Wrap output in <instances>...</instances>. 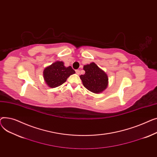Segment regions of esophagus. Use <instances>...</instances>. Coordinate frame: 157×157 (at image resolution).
I'll list each match as a JSON object with an SVG mask.
<instances>
[{
  "mask_svg": "<svg viewBox=\"0 0 157 157\" xmlns=\"http://www.w3.org/2000/svg\"><path fill=\"white\" fill-rule=\"evenodd\" d=\"M75 72H76V73H77V74H79V73H80V70H75Z\"/></svg>",
  "mask_w": 157,
  "mask_h": 157,
  "instance_id": "34e87169",
  "label": "esophagus"
}]
</instances>
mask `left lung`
<instances>
[{"label":"left lung","mask_w":157,"mask_h":157,"mask_svg":"<svg viewBox=\"0 0 157 157\" xmlns=\"http://www.w3.org/2000/svg\"><path fill=\"white\" fill-rule=\"evenodd\" d=\"M84 75L80 76L84 86L93 93L99 94L104 91L108 86V77L106 73L93 62L84 66Z\"/></svg>","instance_id":"1"}]
</instances>
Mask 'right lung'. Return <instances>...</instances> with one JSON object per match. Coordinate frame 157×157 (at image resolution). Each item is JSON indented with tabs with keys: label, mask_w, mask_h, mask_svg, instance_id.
<instances>
[{
	"label": "right lung",
	"mask_w": 157,
	"mask_h": 157,
	"mask_svg": "<svg viewBox=\"0 0 157 157\" xmlns=\"http://www.w3.org/2000/svg\"><path fill=\"white\" fill-rule=\"evenodd\" d=\"M75 73L70 66L66 67L63 61H57L44 68L43 76L45 84L51 88H54L64 84Z\"/></svg>",
	"instance_id": "add662e5"
}]
</instances>
